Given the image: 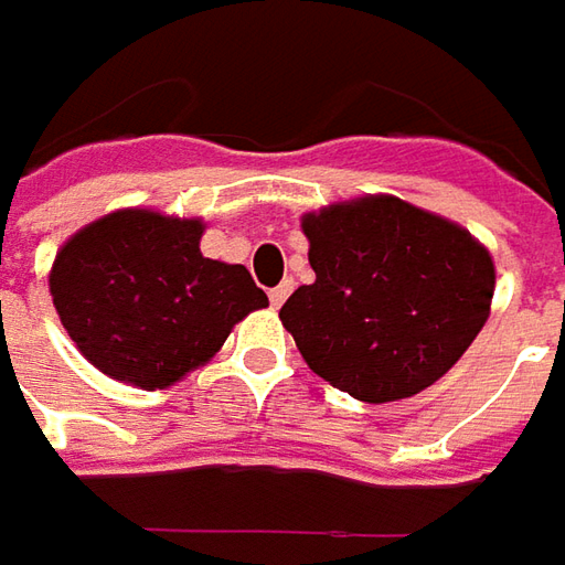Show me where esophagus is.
Wrapping results in <instances>:
<instances>
[{"label":"esophagus","mask_w":565,"mask_h":565,"mask_svg":"<svg viewBox=\"0 0 565 565\" xmlns=\"http://www.w3.org/2000/svg\"><path fill=\"white\" fill-rule=\"evenodd\" d=\"M290 287H294V284L284 281V284H278V287H271V290H268V300H271V306H275V309H278V306H281L287 297H290Z\"/></svg>","instance_id":"obj_1"}]
</instances>
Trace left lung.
<instances>
[{
  "mask_svg": "<svg viewBox=\"0 0 565 565\" xmlns=\"http://www.w3.org/2000/svg\"><path fill=\"white\" fill-rule=\"evenodd\" d=\"M316 281L281 306L306 365L365 403L444 379L491 316L494 259L444 215L369 193L300 218Z\"/></svg>",
  "mask_w": 565,
  "mask_h": 565,
  "instance_id": "8db88e82",
  "label": "left lung"
}]
</instances>
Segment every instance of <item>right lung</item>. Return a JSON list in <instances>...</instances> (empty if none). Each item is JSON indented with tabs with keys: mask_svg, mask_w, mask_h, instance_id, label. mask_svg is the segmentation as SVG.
<instances>
[{
	"mask_svg": "<svg viewBox=\"0 0 565 565\" xmlns=\"http://www.w3.org/2000/svg\"><path fill=\"white\" fill-rule=\"evenodd\" d=\"M205 222L118 209L71 234L50 271L52 306L108 379L162 391L212 360L268 297L244 265L205 259Z\"/></svg>",
	"mask_w": 565,
	"mask_h": 565,
	"instance_id": "right-lung-1",
	"label": "right lung"
}]
</instances>
